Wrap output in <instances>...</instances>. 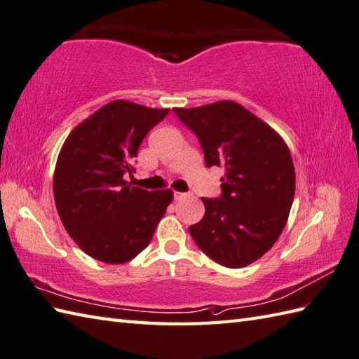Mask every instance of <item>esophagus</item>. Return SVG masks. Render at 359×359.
<instances>
[{"mask_svg":"<svg viewBox=\"0 0 359 359\" xmlns=\"http://www.w3.org/2000/svg\"><path fill=\"white\" fill-rule=\"evenodd\" d=\"M187 196H188V193L174 191V199H175V201H182V199H184V197H187Z\"/></svg>","mask_w":359,"mask_h":359,"instance_id":"1","label":"esophagus"}]
</instances>
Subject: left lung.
<instances>
[{
    "label": "left lung",
    "instance_id": "obj_1",
    "mask_svg": "<svg viewBox=\"0 0 359 359\" xmlns=\"http://www.w3.org/2000/svg\"><path fill=\"white\" fill-rule=\"evenodd\" d=\"M174 112L197 135L207 166L225 171L222 196L203 197L205 216L189 234L220 265L253 264L279 239L293 203L296 175L287 143L231 100Z\"/></svg>",
    "mask_w": 359,
    "mask_h": 359
}]
</instances>
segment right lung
<instances>
[{"label":"right lung","mask_w":359,"mask_h":359,"mask_svg":"<svg viewBox=\"0 0 359 359\" xmlns=\"http://www.w3.org/2000/svg\"><path fill=\"white\" fill-rule=\"evenodd\" d=\"M170 109L114 100L67 135L53 171V197L67 234L90 257L125 264L149 245L172 202L171 189L147 191L126 174L140 143Z\"/></svg>","instance_id":"add662e5"}]
</instances>
